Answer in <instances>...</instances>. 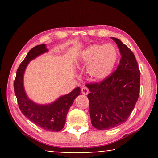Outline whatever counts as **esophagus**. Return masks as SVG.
<instances>
[{
    "mask_svg": "<svg viewBox=\"0 0 158 158\" xmlns=\"http://www.w3.org/2000/svg\"><path fill=\"white\" fill-rule=\"evenodd\" d=\"M81 93H82L84 95H86L89 94V89H88L87 87H83L82 89H81Z\"/></svg>",
    "mask_w": 158,
    "mask_h": 158,
    "instance_id": "34e87169",
    "label": "esophagus"
}]
</instances>
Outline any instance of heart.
Wrapping results in <instances>:
<instances>
[{"mask_svg": "<svg viewBox=\"0 0 158 158\" xmlns=\"http://www.w3.org/2000/svg\"><path fill=\"white\" fill-rule=\"evenodd\" d=\"M117 58V50L113 45L94 44L83 51L79 62L88 65L86 74L89 79L102 81L111 74Z\"/></svg>", "mask_w": 158, "mask_h": 158, "instance_id": "1", "label": "heart"}]
</instances>
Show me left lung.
I'll return each mask as SVG.
<instances>
[{
	"label": "left lung",
	"instance_id": "obj_1",
	"mask_svg": "<svg viewBox=\"0 0 158 158\" xmlns=\"http://www.w3.org/2000/svg\"><path fill=\"white\" fill-rule=\"evenodd\" d=\"M121 58L116 70L100 83L87 84L92 125L109 130L125 123L139 96L140 71L134 53L116 37Z\"/></svg>",
	"mask_w": 158,
	"mask_h": 158
}]
</instances>
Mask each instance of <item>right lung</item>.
Here are the masks:
<instances>
[{
  "label": "right lung",
  "mask_w": 158,
  "mask_h": 158,
  "mask_svg": "<svg viewBox=\"0 0 158 158\" xmlns=\"http://www.w3.org/2000/svg\"><path fill=\"white\" fill-rule=\"evenodd\" d=\"M48 52L46 44H40L31 49L17 71L14 81V90L21 111L31 122L42 129L50 132H58L65 126L68 111L79 95L81 89L77 87L68 94L60 96L48 105H38L28 98L23 87V74L31 60Z\"/></svg>",
  "instance_id": "add662e5"
}]
</instances>
